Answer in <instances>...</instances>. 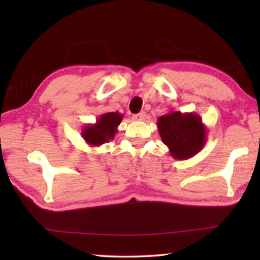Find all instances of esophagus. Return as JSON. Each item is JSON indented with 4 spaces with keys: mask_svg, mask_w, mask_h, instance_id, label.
<instances>
[{
    "mask_svg": "<svg viewBox=\"0 0 260 260\" xmlns=\"http://www.w3.org/2000/svg\"><path fill=\"white\" fill-rule=\"evenodd\" d=\"M144 118H146V112L144 111H141L140 113L133 116V119L136 121H142V120H144Z\"/></svg>",
    "mask_w": 260,
    "mask_h": 260,
    "instance_id": "obj_1",
    "label": "esophagus"
}]
</instances>
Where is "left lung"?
I'll return each mask as SVG.
<instances>
[{
	"mask_svg": "<svg viewBox=\"0 0 260 260\" xmlns=\"http://www.w3.org/2000/svg\"><path fill=\"white\" fill-rule=\"evenodd\" d=\"M157 127L162 143L175 159H189L205 146L208 128L195 112L170 111L158 118Z\"/></svg>",
	"mask_w": 260,
	"mask_h": 260,
	"instance_id": "obj_1",
	"label": "left lung"
}]
</instances>
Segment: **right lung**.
I'll return each mask as SVG.
<instances>
[{"label":"right lung","mask_w":260,"mask_h":260,"mask_svg":"<svg viewBox=\"0 0 260 260\" xmlns=\"http://www.w3.org/2000/svg\"><path fill=\"white\" fill-rule=\"evenodd\" d=\"M122 116L119 112L103 113L95 124H87L82 128L81 136L90 147H100L114 139Z\"/></svg>","instance_id":"1"}]
</instances>
